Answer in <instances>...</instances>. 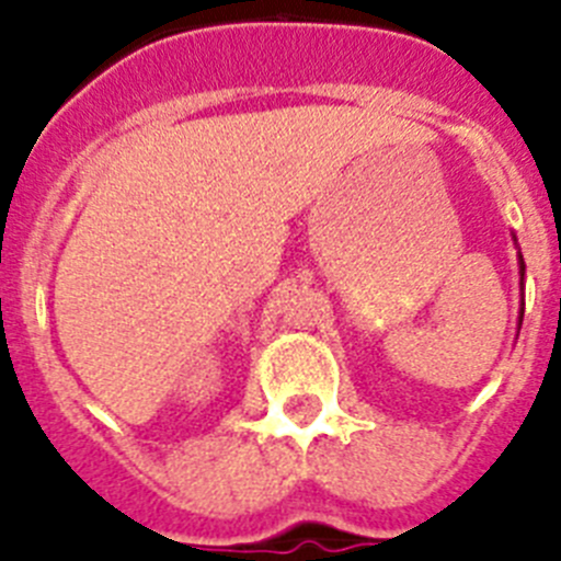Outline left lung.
Segmentation results:
<instances>
[{
    "label": "left lung",
    "mask_w": 561,
    "mask_h": 561,
    "mask_svg": "<svg viewBox=\"0 0 561 561\" xmlns=\"http://www.w3.org/2000/svg\"><path fill=\"white\" fill-rule=\"evenodd\" d=\"M514 241H517V236H514ZM519 250V247H517ZM517 264H519V286L525 284V261H523V252H517ZM523 311H525V304H519V325H523ZM519 334V329H517Z\"/></svg>",
    "instance_id": "left-lung-1"
}]
</instances>
